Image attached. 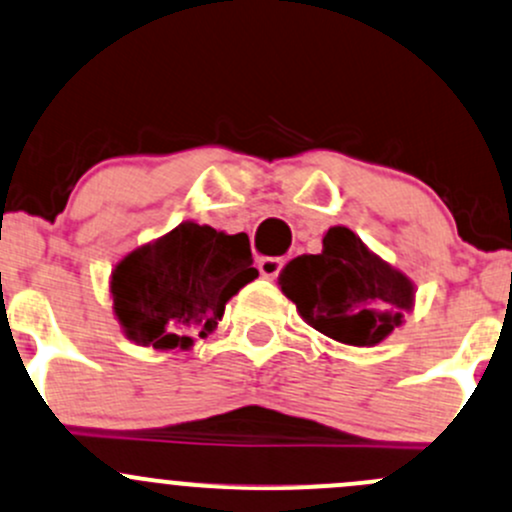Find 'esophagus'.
Segmentation results:
<instances>
[{
    "label": "esophagus",
    "instance_id": "1",
    "mask_svg": "<svg viewBox=\"0 0 512 512\" xmlns=\"http://www.w3.org/2000/svg\"><path fill=\"white\" fill-rule=\"evenodd\" d=\"M284 265H287V260H284V257H260V262H257V270H260L262 277L274 279V277H279V272L284 270Z\"/></svg>",
    "mask_w": 512,
    "mask_h": 512
}]
</instances>
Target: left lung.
Wrapping results in <instances>:
<instances>
[{"label": "left lung", "instance_id": "left-lung-1", "mask_svg": "<svg viewBox=\"0 0 512 512\" xmlns=\"http://www.w3.org/2000/svg\"><path fill=\"white\" fill-rule=\"evenodd\" d=\"M279 284L311 328L351 346H375L390 336L414 297L405 274L341 225L328 230L321 255L289 262Z\"/></svg>", "mask_w": 512, "mask_h": 512}]
</instances>
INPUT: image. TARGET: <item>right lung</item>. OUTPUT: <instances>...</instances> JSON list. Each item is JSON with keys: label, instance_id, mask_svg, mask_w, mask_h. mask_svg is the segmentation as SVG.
Listing matches in <instances>:
<instances>
[{"label": "right lung", "instance_id": "right-lung-1", "mask_svg": "<svg viewBox=\"0 0 512 512\" xmlns=\"http://www.w3.org/2000/svg\"><path fill=\"white\" fill-rule=\"evenodd\" d=\"M257 277L245 233L181 223L134 250L112 272L115 314L132 341L152 348H188L218 324L225 301Z\"/></svg>", "mask_w": 512, "mask_h": 512}]
</instances>
